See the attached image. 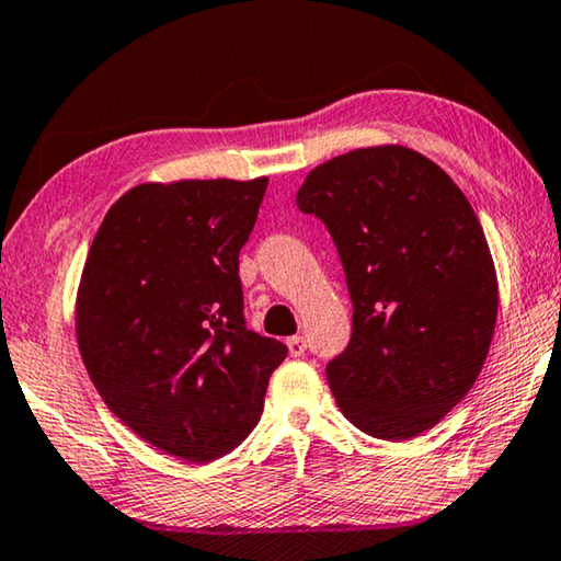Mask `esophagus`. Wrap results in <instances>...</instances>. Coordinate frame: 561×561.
Returning <instances> with one entry per match:
<instances>
[{"mask_svg":"<svg viewBox=\"0 0 561 561\" xmlns=\"http://www.w3.org/2000/svg\"><path fill=\"white\" fill-rule=\"evenodd\" d=\"M288 351L293 358H300L306 353V341L304 335H293V339H288Z\"/></svg>","mask_w":561,"mask_h":561,"instance_id":"esophagus-1","label":"esophagus"}]
</instances>
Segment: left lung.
Segmentation results:
<instances>
[{
	"label": "left lung",
	"instance_id": "1",
	"mask_svg": "<svg viewBox=\"0 0 561 561\" xmlns=\"http://www.w3.org/2000/svg\"><path fill=\"white\" fill-rule=\"evenodd\" d=\"M331 232L353 304L325 378L353 426L407 442L477 381L496 323V273L454 180L401 145L318 165L296 195Z\"/></svg>",
	"mask_w": 561,
	"mask_h": 561
}]
</instances>
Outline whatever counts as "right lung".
Here are the masks:
<instances>
[{
    "label": "right lung",
    "instance_id": "obj_1",
    "mask_svg": "<svg viewBox=\"0 0 561 561\" xmlns=\"http://www.w3.org/2000/svg\"><path fill=\"white\" fill-rule=\"evenodd\" d=\"M268 178L137 185L107 210L77 296L94 389L137 436L220 459L255 428L288 348L245 325L240 248Z\"/></svg>",
    "mask_w": 561,
    "mask_h": 561
}]
</instances>
